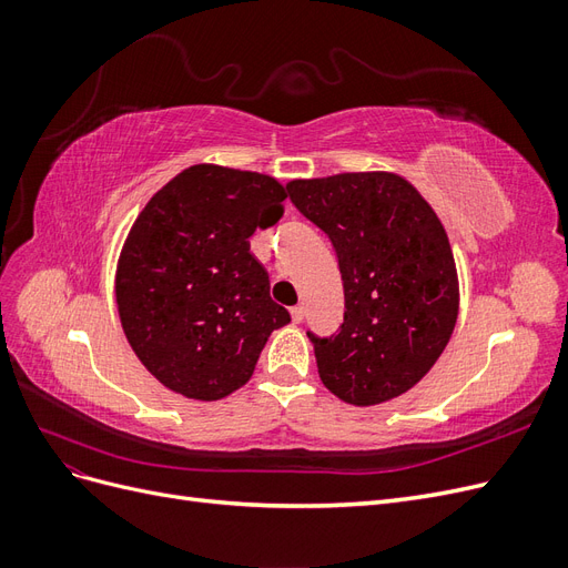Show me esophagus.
<instances>
[{
    "instance_id": "esophagus-1",
    "label": "esophagus",
    "mask_w": 568,
    "mask_h": 568,
    "mask_svg": "<svg viewBox=\"0 0 568 568\" xmlns=\"http://www.w3.org/2000/svg\"><path fill=\"white\" fill-rule=\"evenodd\" d=\"M303 317H305V307H303V305L291 307V320H294L296 324H301V322H303Z\"/></svg>"
}]
</instances>
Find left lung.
Masks as SVG:
<instances>
[{
	"mask_svg": "<svg viewBox=\"0 0 568 568\" xmlns=\"http://www.w3.org/2000/svg\"><path fill=\"white\" fill-rule=\"evenodd\" d=\"M286 189L332 239L346 296L338 334H307L322 384L357 407L398 398L436 365L457 322L459 280L443 222L386 170L291 180Z\"/></svg>",
	"mask_w": 568,
	"mask_h": 568,
	"instance_id": "1",
	"label": "left lung"
}]
</instances>
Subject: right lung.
Returning <instances> with one entry per match:
<instances>
[{
    "label": "right lung",
    "instance_id": "right-lung-1",
    "mask_svg": "<svg viewBox=\"0 0 568 568\" xmlns=\"http://www.w3.org/2000/svg\"><path fill=\"white\" fill-rule=\"evenodd\" d=\"M284 199L270 175L199 163L136 215L118 257L115 303L134 355L165 388L225 398L291 322L248 244L255 230L277 225Z\"/></svg>",
    "mask_w": 568,
    "mask_h": 568
}]
</instances>
